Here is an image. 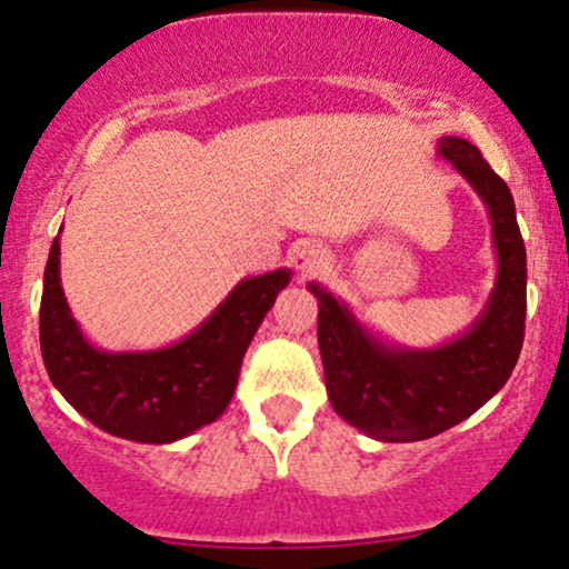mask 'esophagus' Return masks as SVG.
I'll return each mask as SVG.
<instances>
[{"instance_id":"esophagus-1","label":"esophagus","mask_w":569,"mask_h":569,"mask_svg":"<svg viewBox=\"0 0 569 569\" xmlns=\"http://www.w3.org/2000/svg\"><path fill=\"white\" fill-rule=\"evenodd\" d=\"M291 264L299 276H312L329 264V251L318 243H299L291 253Z\"/></svg>"}]
</instances>
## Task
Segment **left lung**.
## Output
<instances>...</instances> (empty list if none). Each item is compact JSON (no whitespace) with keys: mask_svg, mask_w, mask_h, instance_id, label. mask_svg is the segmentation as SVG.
Returning a JSON list of instances; mask_svg holds the SVG:
<instances>
[{"mask_svg":"<svg viewBox=\"0 0 569 569\" xmlns=\"http://www.w3.org/2000/svg\"><path fill=\"white\" fill-rule=\"evenodd\" d=\"M439 154L462 173L492 219L498 280L466 335L430 350L371 337L356 316L318 283V348L326 390L345 422L377 441H422L485 407L519 361L527 316V251L511 189L471 141L443 136Z\"/></svg>","mask_w":569,"mask_h":569,"instance_id":"8db88e82","label":"left lung"}]
</instances>
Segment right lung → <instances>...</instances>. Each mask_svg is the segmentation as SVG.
<instances>
[{
	"label": "right lung",
	"instance_id": "1",
	"mask_svg": "<svg viewBox=\"0 0 569 569\" xmlns=\"http://www.w3.org/2000/svg\"><path fill=\"white\" fill-rule=\"evenodd\" d=\"M61 246H50L39 345L50 382L96 428L141 443H171L213 422L238 388L243 356L289 270L246 278L192 335L160 350L103 352L82 337L61 289Z\"/></svg>",
	"mask_w": 569,
	"mask_h": 569
}]
</instances>
